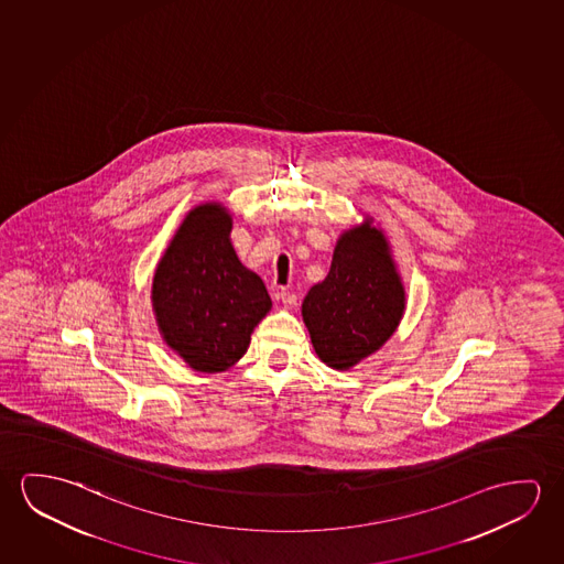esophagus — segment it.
I'll return each instance as SVG.
<instances>
[{"label":"esophagus","mask_w":564,"mask_h":564,"mask_svg":"<svg viewBox=\"0 0 564 564\" xmlns=\"http://www.w3.org/2000/svg\"><path fill=\"white\" fill-rule=\"evenodd\" d=\"M279 299H281V303H283V306L289 308V311H293L296 303H299V299H296L295 293H291V291H286V289H281V291H279Z\"/></svg>","instance_id":"34e87169"}]
</instances>
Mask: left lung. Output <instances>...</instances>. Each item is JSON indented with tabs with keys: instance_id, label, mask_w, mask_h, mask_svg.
<instances>
[{
	"instance_id": "1",
	"label": "left lung",
	"mask_w": 564,
	"mask_h": 564,
	"mask_svg": "<svg viewBox=\"0 0 564 564\" xmlns=\"http://www.w3.org/2000/svg\"><path fill=\"white\" fill-rule=\"evenodd\" d=\"M404 306L389 242L365 220L339 236L328 275L304 296L303 321L316 356L347 371L394 334Z\"/></svg>"
}]
</instances>
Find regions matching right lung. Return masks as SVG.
I'll list each match as a JSON object with an SVG mask.
<instances>
[{
    "mask_svg": "<svg viewBox=\"0 0 564 564\" xmlns=\"http://www.w3.org/2000/svg\"><path fill=\"white\" fill-rule=\"evenodd\" d=\"M230 230L232 217L220 203L193 208L154 273L158 328L203 373L232 367L271 308L263 281L238 260Z\"/></svg>",
    "mask_w": 564,
    "mask_h": 564,
    "instance_id": "1",
    "label": "right lung"
}]
</instances>
